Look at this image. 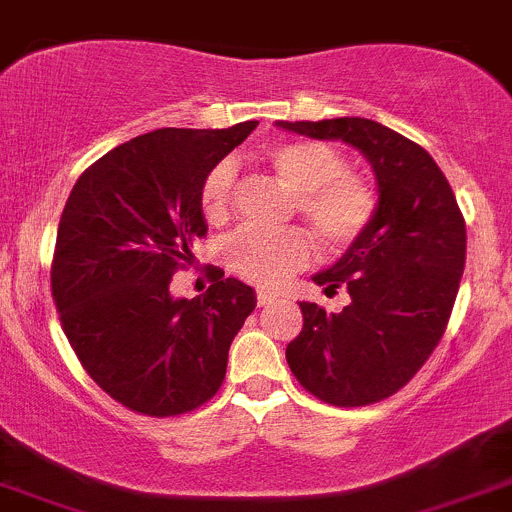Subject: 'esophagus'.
I'll use <instances>...</instances> for the list:
<instances>
[{"label": "esophagus", "instance_id": "obj_1", "mask_svg": "<svg viewBox=\"0 0 512 512\" xmlns=\"http://www.w3.org/2000/svg\"><path fill=\"white\" fill-rule=\"evenodd\" d=\"M275 299H277V292H272V289H265V287L257 289V304H260V307L275 302Z\"/></svg>", "mask_w": 512, "mask_h": 512}]
</instances>
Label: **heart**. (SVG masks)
<instances>
[{
    "mask_svg": "<svg viewBox=\"0 0 512 512\" xmlns=\"http://www.w3.org/2000/svg\"><path fill=\"white\" fill-rule=\"evenodd\" d=\"M270 168L294 193L297 213L329 250L354 245L376 215V193L361 175L349 173L347 163L332 146L319 141L280 143L265 151ZM235 168L215 165L200 188V213L210 225H220L232 213ZM307 232L299 227L265 232L242 230L227 242V265L252 285L275 287L309 260Z\"/></svg>",
    "mask_w": 512,
    "mask_h": 512,
    "instance_id": "b5f03b06",
    "label": "heart"
}]
</instances>
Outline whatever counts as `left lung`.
Here are the masks:
<instances>
[{
	"instance_id": "8db88e82",
	"label": "left lung",
	"mask_w": 512,
	"mask_h": 512,
	"mask_svg": "<svg viewBox=\"0 0 512 512\" xmlns=\"http://www.w3.org/2000/svg\"><path fill=\"white\" fill-rule=\"evenodd\" d=\"M319 141H344L371 163L379 203L337 265L312 280L352 302L327 312L302 302L287 344L299 384L332 406H369L409 384L441 342L466 265V220L446 175L421 146L369 118L280 121Z\"/></svg>"
}]
</instances>
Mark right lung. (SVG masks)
<instances>
[{"label": "right lung", "mask_w": 512, "mask_h": 512, "mask_svg": "<svg viewBox=\"0 0 512 512\" xmlns=\"http://www.w3.org/2000/svg\"><path fill=\"white\" fill-rule=\"evenodd\" d=\"M255 126L143 133L89 165L66 200L51 297L86 374L136 414L180 416L213 399L255 309L252 287L220 267L200 297L170 294L193 240L208 232L205 175Z\"/></svg>", "instance_id": "add662e5"}]
</instances>
